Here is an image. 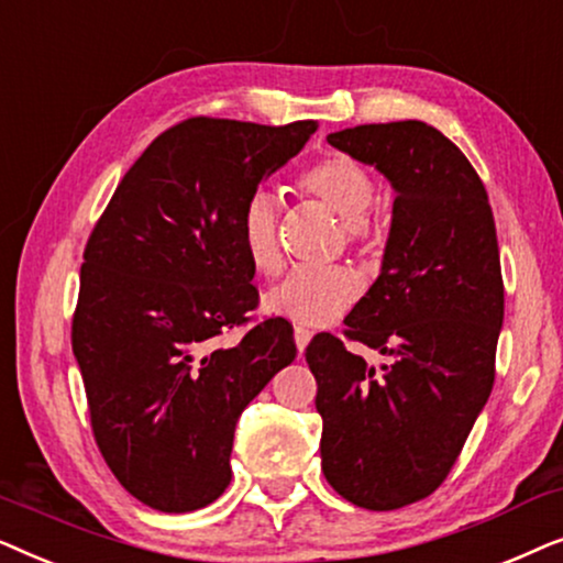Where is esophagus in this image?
<instances>
[{"label":"esophagus","mask_w":563,"mask_h":563,"mask_svg":"<svg viewBox=\"0 0 563 563\" xmlns=\"http://www.w3.org/2000/svg\"><path fill=\"white\" fill-rule=\"evenodd\" d=\"M310 338H312L310 330L295 328V343H297V351H299V353H302V351L307 349V343H310Z\"/></svg>","instance_id":"34e87169"}]
</instances>
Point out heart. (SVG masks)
I'll use <instances>...</instances> for the list:
<instances>
[{
  "label": "heart",
  "mask_w": 563,
  "mask_h": 563,
  "mask_svg": "<svg viewBox=\"0 0 563 563\" xmlns=\"http://www.w3.org/2000/svg\"><path fill=\"white\" fill-rule=\"evenodd\" d=\"M297 187L343 222L349 243H368L372 225L366 214L376 197V184L361 161L345 153H330L299 174ZM238 238H241L245 258L256 272L266 276L279 272V197L274 191L256 189L245 199L238 214ZM358 295L361 279L351 268H299L268 291L264 307L276 318L295 322V325L322 328L341 318Z\"/></svg>",
  "instance_id": "heart-1"
}]
</instances>
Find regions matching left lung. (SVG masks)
<instances>
[{
  "mask_svg": "<svg viewBox=\"0 0 563 563\" xmlns=\"http://www.w3.org/2000/svg\"><path fill=\"white\" fill-rule=\"evenodd\" d=\"M328 143L387 176L397 197L382 274L343 330L389 364H366L330 333L305 351L322 472L349 503L397 510L441 487L495 384L505 314L495 218L479 174L433 125H358Z\"/></svg>",
  "mask_w": 563,
  "mask_h": 563,
  "instance_id": "8db88e82",
  "label": "left lung"
}]
</instances>
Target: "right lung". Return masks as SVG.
Here are the masks:
<instances>
[{"label": "right lung", "mask_w": 563, "mask_h": 563, "mask_svg": "<svg viewBox=\"0 0 563 563\" xmlns=\"http://www.w3.org/2000/svg\"><path fill=\"white\" fill-rule=\"evenodd\" d=\"M314 130L184 120L130 166L91 230L74 356L107 466L153 510L191 512L225 492L238 418L297 356L284 318L233 345L218 335L258 305L238 214Z\"/></svg>", "instance_id": "add662e5"}]
</instances>
